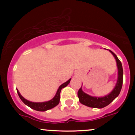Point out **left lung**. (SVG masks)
<instances>
[{
	"instance_id": "8db88e82",
	"label": "left lung",
	"mask_w": 135,
	"mask_h": 135,
	"mask_svg": "<svg viewBox=\"0 0 135 135\" xmlns=\"http://www.w3.org/2000/svg\"><path fill=\"white\" fill-rule=\"evenodd\" d=\"M109 51L115 58L117 64V68H118V79H117V82L115 84V87L110 93L105 96L93 97L83 91L82 89H81V87H82V85H81V88L79 89L78 92V97L80 103L84 105L95 108H104L110 104L120 93L122 88V84H123V74L122 62L114 52H112L111 50H109Z\"/></svg>"
}]
</instances>
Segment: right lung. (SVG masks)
Returning <instances> with one entry per match:
<instances>
[{
  "mask_svg": "<svg viewBox=\"0 0 135 135\" xmlns=\"http://www.w3.org/2000/svg\"><path fill=\"white\" fill-rule=\"evenodd\" d=\"M70 80H71V78L69 79V80H68V81H66V82L61 84V85L59 87V88H58L57 91V93L55 94V96H54V97L52 99H51V100H48V101L42 102V103H35V102L29 101V100L25 99V98L20 94V91H19L17 89V92L19 97H20V98L21 99V100H22L23 103L25 104H26V105L28 106V107L31 108L32 109L36 110V111L44 112L47 110L51 109V108H54V107H56V106L59 104L60 100V93H61V89H62V88H65L66 86H67L69 84V83H70Z\"/></svg>",
  "mask_w": 135,
  "mask_h": 135,
  "instance_id": "1",
  "label": "right lung"
}]
</instances>
